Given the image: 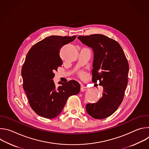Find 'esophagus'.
Returning a JSON list of instances; mask_svg holds the SVG:
<instances>
[{
  "label": "esophagus",
  "instance_id": "esophagus-1",
  "mask_svg": "<svg viewBox=\"0 0 149 149\" xmlns=\"http://www.w3.org/2000/svg\"><path fill=\"white\" fill-rule=\"evenodd\" d=\"M88 90V88L87 87H85L84 86H81V91L82 92H84V91H86V90Z\"/></svg>",
  "mask_w": 149,
  "mask_h": 149
}]
</instances>
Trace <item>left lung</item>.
I'll return each instance as SVG.
<instances>
[{
    "label": "left lung",
    "instance_id": "8db88e82",
    "mask_svg": "<svg viewBox=\"0 0 149 149\" xmlns=\"http://www.w3.org/2000/svg\"><path fill=\"white\" fill-rule=\"evenodd\" d=\"M78 39L92 49L93 81L100 80V86L103 87L102 97L96 103L87 104V112L95 119L107 118L123 100L128 81V61L118 42L104 35L79 36Z\"/></svg>",
    "mask_w": 149,
    "mask_h": 149
}]
</instances>
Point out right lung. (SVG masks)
<instances>
[{
	"label": "right lung",
	"mask_w": 149,
	"mask_h": 149,
	"mask_svg": "<svg viewBox=\"0 0 149 149\" xmlns=\"http://www.w3.org/2000/svg\"><path fill=\"white\" fill-rule=\"evenodd\" d=\"M76 37L49 36L35 44L26 55L21 72L23 87L31 108L41 117H56L68 98L80 91L77 81L59 82L61 86L58 88L53 81L54 72L62 65L61 48Z\"/></svg>",
	"instance_id": "1"
}]
</instances>
